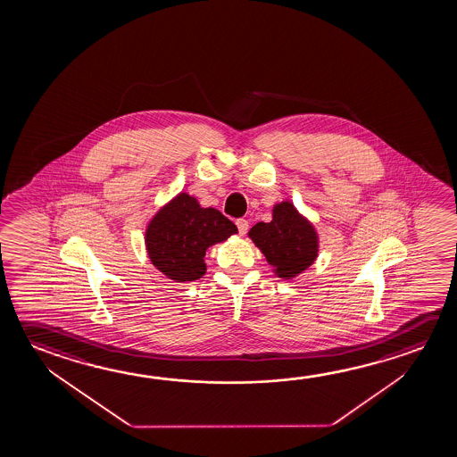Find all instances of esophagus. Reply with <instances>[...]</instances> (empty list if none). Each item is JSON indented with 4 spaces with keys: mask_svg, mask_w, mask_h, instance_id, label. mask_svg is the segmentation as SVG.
Listing matches in <instances>:
<instances>
[{
    "mask_svg": "<svg viewBox=\"0 0 457 457\" xmlns=\"http://www.w3.org/2000/svg\"><path fill=\"white\" fill-rule=\"evenodd\" d=\"M236 226H237V229H239L240 236H244V234H247L248 231V221L245 218H239L237 221H236Z\"/></svg>",
    "mask_w": 457,
    "mask_h": 457,
    "instance_id": "1",
    "label": "esophagus"
}]
</instances>
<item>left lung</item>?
I'll list each match as a JSON object with an SVG mask.
<instances>
[{
  "instance_id": "1",
  "label": "left lung",
  "mask_w": 457,
  "mask_h": 457,
  "mask_svg": "<svg viewBox=\"0 0 457 457\" xmlns=\"http://www.w3.org/2000/svg\"><path fill=\"white\" fill-rule=\"evenodd\" d=\"M248 237L262 250L272 270L280 278H293L319 254V234L290 201L276 204L270 223H256Z\"/></svg>"
}]
</instances>
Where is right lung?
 <instances>
[{
    "label": "right lung",
    "mask_w": 457,
    "mask_h": 457,
    "mask_svg": "<svg viewBox=\"0 0 457 457\" xmlns=\"http://www.w3.org/2000/svg\"><path fill=\"white\" fill-rule=\"evenodd\" d=\"M236 232V225L220 210L201 207L195 197L180 193L151 218L145 245L153 266L167 278L191 282L205 274L207 248Z\"/></svg>",
    "instance_id": "right-lung-1"
}]
</instances>
